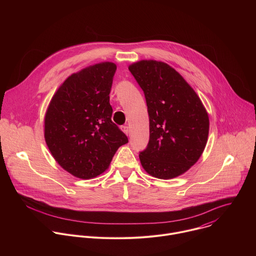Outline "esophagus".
<instances>
[{
  "label": "esophagus",
  "mask_w": 256,
  "mask_h": 256,
  "mask_svg": "<svg viewBox=\"0 0 256 256\" xmlns=\"http://www.w3.org/2000/svg\"><path fill=\"white\" fill-rule=\"evenodd\" d=\"M120 130H122L126 136H128V132H130L128 128L126 126H120Z\"/></svg>",
  "instance_id": "obj_1"
}]
</instances>
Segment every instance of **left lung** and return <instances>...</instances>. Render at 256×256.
Listing matches in <instances>:
<instances>
[{
  "label": "left lung",
  "mask_w": 256,
  "mask_h": 256,
  "mask_svg": "<svg viewBox=\"0 0 256 256\" xmlns=\"http://www.w3.org/2000/svg\"><path fill=\"white\" fill-rule=\"evenodd\" d=\"M148 106L150 138L140 152L142 168L160 179L186 172L202 156L208 116L200 97L178 72L163 62L140 60L128 66Z\"/></svg>",
  "instance_id": "8db88e82"
}]
</instances>
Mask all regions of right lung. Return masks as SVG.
<instances>
[{
  "instance_id": "obj_1",
  "label": "right lung",
  "mask_w": 256,
  "mask_h": 256,
  "mask_svg": "<svg viewBox=\"0 0 256 256\" xmlns=\"http://www.w3.org/2000/svg\"><path fill=\"white\" fill-rule=\"evenodd\" d=\"M116 64L104 62L70 75L60 86L44 118V138L68 173L91 179L103 173L128 136L112 122L109 103Z\"/></svg>"
}]
</instances>
